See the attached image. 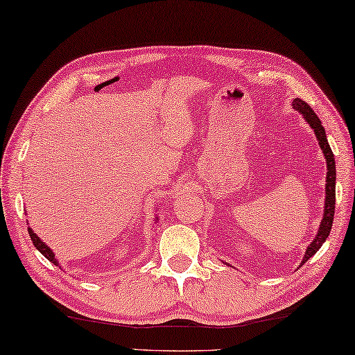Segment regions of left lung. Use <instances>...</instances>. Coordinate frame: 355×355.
Wrapping results in <instances>:
<instances>
[{
    "mask_svg": "<svg viewBox=\"0 0 355 355\" xmlns=\"http://www.w3.org/2000/svg\"><path fill=\"white\" fill-rule=\"evenodd\" d=\"M294 109L299 110L303 115V118L308 121V125L313 128L314 134H316L319 147L322 148L325 159H327V182H325V210H324V218L320 221V227L318 230L316 239L311 241V245L306 248L305 257H303L302 263H305L309 257L316 254L320 246L325 240H327L331 224H334V215H335V178H336V171H335V157L331 153V148L327 142V137H325V129L320 125L319 116L314 114V110L309 107L305 101L302 99H294Z\"/></svg>",
    "mask_w": 355,
    "mask_h": 355,
    "instance_id": "1",
    "label": "left lung"
}]
</instances>
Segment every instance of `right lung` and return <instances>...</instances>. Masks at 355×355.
Listing matches in <instances>:
<instances>
[{
	"label": "right lung",
	"instance_id": "add662e5",
	"mask_svg": "<svg viewBox=\"0 0 355 355\" xmlns=\"http://www.w3.org/2000/svg\"><path fill=\"white\" fill-rule=\"evenodd\" d=\"M28 232H30V237H31V241H33V245H35V246H36V250H39V251H41V252H42V256H46V257L49 259V261H50V262H52V263H55V266H56V263H58V262H56V259H55V256H53V252H52V250H50V248H49V246H47L46 243H44V241H42L41 239H39V237H37V235H36L35 232H33V230H31L30 227H28Z\"/></svg>",
	"mask_w": 355,
	"mask_h": 355
}]
</instances>
